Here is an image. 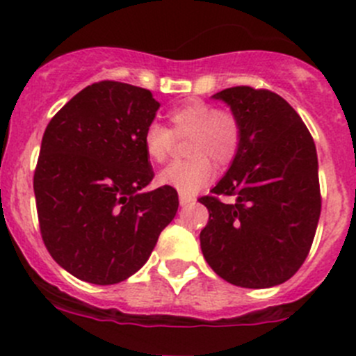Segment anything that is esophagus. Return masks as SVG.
<instances>
[{
  "label": "esophagus",
  "mask_w": 356,
  "mask_h": 356,
  "mask_svg": "<svg viewBox=\"0 0 356 356\" xmlns=\"http://www.w3.org/2000/svg\"><path fill=\"white\" fill-rule=\"evenodd\" d=\"M179 203H181V207H182V208L191 207V204L196 203V197L188 196V194H179Z\"/></svg>",
  "instance_id": "esophagus-1"
}]
</instances>
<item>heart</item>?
<instances>
[{
  "mask_svg": "<svg viewBox=\"0 0 356 356\" xmlns=\"http://www.w3.org/2000/svg\"><path fill=\"white\" fill-rule=\"evenodd\" d=\"M170 131L160 122H149L143 131V149L153 163H163L170 152L172 140L191 136L186 162H175L159 174V184L181 194H196L215 177V160L227 165L241 147L242 124L237 114L216 109L203 100H189L168 112Z\"/></svg>",
  "mask_w": 356,
  "mask_h": 356,
  "instance_id": "obj_1",
  "label": "heart"
}]
</instances>
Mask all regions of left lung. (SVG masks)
Listing matches in <instances>:
<instances>
[{"label":"left lung","instance_id":"8db88e82","mask_svg":"<svg viewBox=\"0 0 356 356\" xmlns=\"http://www.w3.org/2000/svg\"><path fill=\"white\" fill-rule=\"evenodd\" d=\"M237 114L241 147L213 194L201 250L213 271L232 285L269 288L304 264L321 215L319 163L309 129L293 107L269 90L225 88L211 97Z\"/></svg>","mask_w":356,"mask_h":356}]
</instances>
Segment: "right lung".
Returning a JSON list of instances; mask_svg holds the SVG:
<instances>
[{
    "mask_svg": "<svg viewBox=\"0 0 356 356\" xmlns=\"http://www.w3.org/2000/svg\"><path fill=\"white\" fill-rule=\"evenodd\" d=\"M159 107L149 90L99 81L44 131L33 174L40 234L52 259L78 280L129 278L177 213L175 189L143 191L153 170L141 138Z\"/></svg>",
    "mask_w": 356,
    "mask_h": 356,
    "instance_id": "add662e5",
    "label": "right lung"
}]
</instances>
